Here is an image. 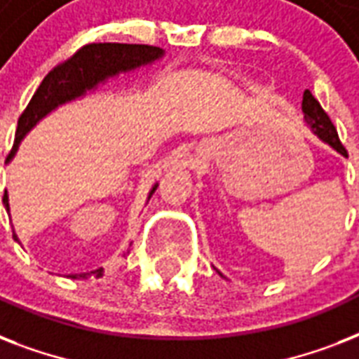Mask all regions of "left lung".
<instances>
[{"mask_svg": "<svg viewBox=\"0 0 359 359\" xmlns=\"http://www.w3.org/2000/svg\"><path fill=\"white\" fill-rule=\"evenodd\" d=\"M302 111H304V119H306V123L311 126L313 134L317 135L320 141H324L326 145L332 147L334 151H337L339 154L346 156V149L339 141V135H337V130H335L334 123L330 121V117L326 115L323 106L318 104L317 98L313 97L309 89L304 91ZM219 276H222V273H219Z\"/></svg>", "mask_w": 359, "mask_h": 359, "instance_id": "1", "label": "left lung"}]
</instances>
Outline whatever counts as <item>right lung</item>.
Returning a JSON list of instances; mask_svg holds the SVG:
<instances>
[{"instance_id":"1","label":"right lung","mask_w":359,"mask_h":359,"mask_svg":"<svg viewBox=\"0 0 359 359\" xmlns=\"http://www.w3.org/2000/svg\"><path fill=\"white\" fill-rule=\"evenodd\" d=\"M163 53L165 52L162 48L147 46V44H119V42H98V44L93 42L80 48L69 61H65L52 72H48L27 104V108L24 109V114L20 115L16 140H14L13 151L7 156V162L16 154L20 141L24 140L25 134L48 114H52L53 109L67 102H72L76 98H81L87 91L97 89L100 83L119 76L121 72H130V70L154 63L163 57ZM156 188L158 184L152 186V190L149 191V199ZM3 205L8 212L7 194L3 196ZM13 236L16 242H20L18 236ZM102 272L104 268H98L87 273H72L70 278L86 279L89 276L100 278Z\"/></svg>"}]
</instances>
